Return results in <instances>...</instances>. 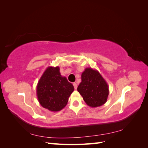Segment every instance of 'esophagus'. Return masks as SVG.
Wrapping results in <instances>:
<instances>
[{
  "label": "esophagus",
  "instance_id": "esophagus-1",
  "mask_svg": "<svg viewBox=\"0 0 148 148\" xmlns=\"http://www.w3.org/2000/svg\"><path fill=\"white\" fill-rule=\"evenodd\" d=\"M73 86H74V88H75V89H77V83H73Z\"/></svg>",
  "mask_w": 148,
  "mask_h": 148
}]
</instances>
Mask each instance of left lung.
I'll return each mask as SVG.
<instances>
[{
	"instance_id": "obj_1",
	"label": "left lung",
	"mask_w": 148,
	"mask_h": 148,
	"mask_svg": "<svg viewBox=\"0 0 148 148\" xmlns=\"http://www.w3.org/2000/svg\"><path fill=\"white\" fill-rule=\"evenodd\" d=\"M86 104L97 107L104 104L109 90L106 80L100 73L91 68L85 69L82 74V82L77 88Z\"/></svg>"
}]
</instances>
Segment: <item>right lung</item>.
Wrapping results in <instances>:
<instances>
[{
	"instance_id": "obj_1",
	"label": "right lung",
	"mask_w": 148,
	"mask_h": 148,
	"mask_svg": "<svg viewBox=\"0 0 148 148\" xmlns=\"http://www.w3.org/2000/svg\"><path fill=\"white\" fill-rule=\"evenodd\" d=\"M74 91L73 84L62 77L59 66H49L39 79L36 87L38 101L44 108L58 112L64 108Z\"/></svg>"
}]
</instances>
